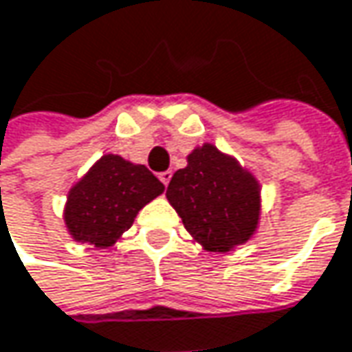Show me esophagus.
<instances>
[{"instance_id": "obj_1", "label": "esophagus", "mask_w": 352, "mask_h": 352, "mask_svg": "<svg viewBox=\"0 0 352 352\" xmlns=\"http://www.w3.org/2000/svg\"><path fill=\"white\" fill-rule=\"evenodd\" d=\"M158 178H160V182H162V184L168 186L170 178H172V172H170V170H166V172H160V174H158Z\"/></svg>"}]
</instances>
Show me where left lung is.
I'll return each instance as SVG.
<instances>
[{"label": "left lung", "instance_id": "1", "mask_svg": "<svg viewBox=\"0 0 352 352\" xmlns=\"http://www.w3.org/2000/svg\"><path fill=\"white\" fill-rule=\"evenodd\" d=\"M166 198L208 252L248 241L259 220L257 182L212 144L194 150L188 166L174 172Z\"/></svg>", "mask_w": 352, "mask_h": 352}]
</instances>
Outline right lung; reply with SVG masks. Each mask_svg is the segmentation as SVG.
Returning <instances> with one entry per match:
<instances>
[{"label": "right lung", "instance_id": "1", "mask_svg": "<svg viewBox=\"0 0 352 352\" xmlns=\"http://www.w3.org/2000/svg\"><path fill=\"white\" fill-rule=\"evenodd\" d=\"M164 192V184L142 164L107 154L69 194L65 221L77 241L113 245L132 226L144 204Z\"/></svg>", "mask_w": 352, "mask_h": 352}]
</instances>
